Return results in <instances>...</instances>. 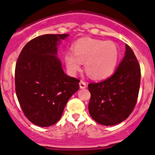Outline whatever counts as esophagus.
Returning a JSON list of instances; mask_svg holds the SVG:
<instances>
[{
  "label": "esophagus",
  "mask_w": 155,
  "mask_h": 155,
  "mask_svg": "<svg viewBox=\"0 0 155 155\" xmlns=\"http://www.w3.org/2000/svg\"><path fill=\"white\" fill-rule=\"evenodd\" d=\"M79 87H80L81 89H84L87 87V85L84 81L81 80L80 82H79Z\"/></svg>",
  "instance_id": "esophagus-1"
}]
</instances>
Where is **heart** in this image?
Returning <instances> with one entry per match:
<instances>
[{
	"label": "heart",
	"mask_w": 155,
	"mask_h": 155,
	"mask_svg": "<svg viewBox=\"0 0 155 155\" xmlns=\"http://www.w3.org/2000/svg\"><path fill=\"white\" fill-rule=\"evenodd\" d=\"M72 54L68 53L64 57L69 73L75 75L85 63V71L94 80H101L110 76L115 70L119 59L117 45L110 40H97L84 37L72 46Z\"/></svg>",
	"instance_id": "heart-1"
}]
</instances>
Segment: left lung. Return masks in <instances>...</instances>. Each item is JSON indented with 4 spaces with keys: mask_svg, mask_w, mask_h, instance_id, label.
Listing matches in <instances>:
<instances>
[{
    "mask_svg": "<svg viewBox=\"0 0 155 155\" xmlns=\"http://www.w3.org/2000/svg\"><path fill=\"white\" fill-rule=\"evenodd\" d=\"M125 48L124 58L112 76L88 85L89 113L102 125L122 122L137 104L141 77L140 65L131 48L126 44Z\"/></svg>",
    "mask_w": 155,
    "mask_h": 155,
    "instance_id": "8db88e82",
    "label": "left lung"
}]
</instances>
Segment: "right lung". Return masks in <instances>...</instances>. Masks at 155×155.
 Returning <instances> with one entry per match:
<instances>
[{
	"label": "right lung",
	"instance_id": "right-lung-1",
	"mask_svg": "<svg viewBox=\"0 0 155 155\" xmlns=\"http://www.w3.org/2000/svg\"><path fill=\"white\" fill-rule=\"evenodd\" d=\"M68 37L39 36L24 46L17 60V98L25 115L39 127L58 121L69 99L79 89V80L65 74L57 57L58 46Z\"/></svg>",
	"mask_w": 155,
	"mask_h": 155
}]
</instances>
